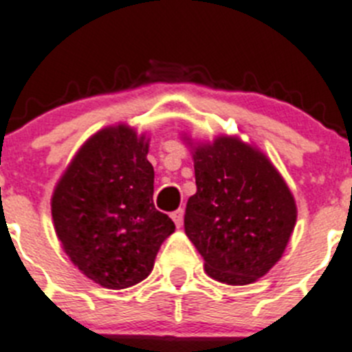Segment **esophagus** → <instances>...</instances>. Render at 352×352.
Here are the masks:
<instances>
[{
	"label": "esophagus",
	"mask_w": 352,
	"mask_h": 352,
	"mask_svg": "<svg viewBox=\"0 0 352 352\" xmlns=\"http://www.w3.org/2000/svg\"><path fill=\"white\" fill-rule=\"evenodd\" d=\"M170 218H173V221H174V225H176V227H182L183 225V209H176V211H173L170 212Z\"/></svg>",
	"instance_id": "esophagus-1"
}]
</instances>
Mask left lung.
<instances>
[{"mask_svg": "<svg viewBox=\"0 0 352 352\" xmlns=\"http://www.w3.org/2000/svg\"><path fill=\"white\" fill-rule=\"evenodd\" d=\"M192 148L197 192L186 202L185 234L216 281L244 286L265 276L285 253L296 223L292 190L270 159L239 136Z\"/></svg>", "mask_w": 352, "mask_h": 352, "instance_id": "8db88e82", "label": "left lung"}]
</instances>
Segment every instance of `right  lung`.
Returning a JSON list of instances; mask_svg holds the SVG:
<instances>
[{"mask_svg":"<svg viewBox=\"0 0 352 352\" xmlns=\"http://www.w3.org/2000/svg\"><path fill=\"white\" fill-rule=\"evenodd\" d=\"M150 138L127 124L101 129L80 146L52 193V220L71 263L108 289L138 285L174 232L153 206Z\"/></svg>","mask_w":352,"mask_h":352,"instance_id":"1","label":"right lung"}]
</instances>
